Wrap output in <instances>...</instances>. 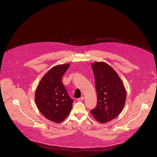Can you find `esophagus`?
I'll return each mask as SVG.
<instances>
[{
  "mask_svg": "<svg viewBox=\"0 0 157 157\" xmlns=\"http://www.w3.org/2000/svg\"><path fill=\"white\" fill-rule=\"evenodd\" d=\"M84 99H85V98H84V97H81V98H78V99H77V101H79V102H80V101H83Z\"/></svg>",
  "mask_w": 157,
  "mask_h": 157,
  "instance_id": "1",
  "label": "esophagus"
}]
</instances>
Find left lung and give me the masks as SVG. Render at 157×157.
<instances>
[{
  "label": "left lung",
  "instance_id": "left-lung-1",
  "mask_svg": "<svg viewBox=\"0 0 157 157\" xmlns=\"http://www.w3.org/2000/svg\"><path fill=\"white\" fill-rule=\"evenodd\" d=\"M92 69L95 77L98 104L91 111L94 117L105 123L116 117L125 103L126 90L116 72L104 62H94Z\"/></svg>",
  "mask_w": 157,
  "mask_h": 157
}]
</instances>
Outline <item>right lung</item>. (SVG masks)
I'll return each mask as SVG.
<instances>
[{
    "instance_id": "add662e5",
    "label": "right lung",
    "mask_w": 157,
    "mask_h": 157,
    "mask_svg": "<svg viewBox=\"0 0 157 157\" xmlns=\"http://www.w3.org/2000/svg\"><path fill=\"white\" fill-rule=\"evenodd\" d=\"M69 64L56 65L42 78L35 92V101L41 113L53 122H63L70 113L73 100L62 83Z\"/></svg>"
}]
</instances>
